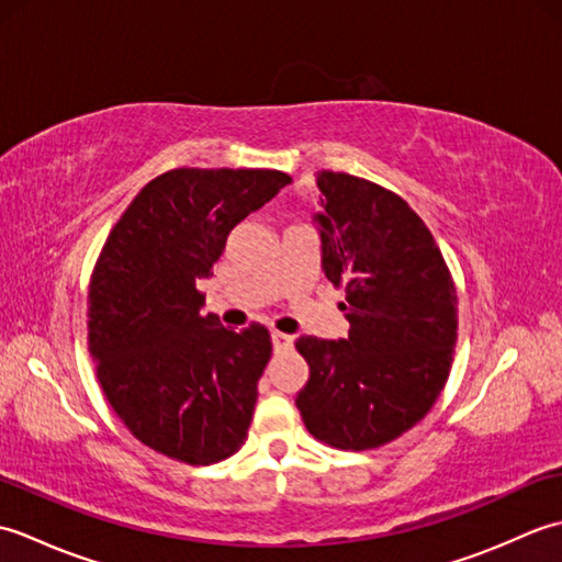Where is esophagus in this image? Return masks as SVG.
Returning <instances> with one entry per match:
<instances>
[{"label": "esophagus", "instance_id": "obj_1", "mask_svg": "<svg viewBox=\"0 0 562 562\" xmlns=\"http://www.w3.org/2000/svg\"><path fill=\"white\" fill-rule=\"evenodd\" d=\"M270 338H272L274 352H288V350H292V345H294V338H292V336H284V333L272 330Z\"/></svg>", "mask_w": 562, "mask_h": 562}]
</instances>
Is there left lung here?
I'll return each instance as SVG.
<instances>
[{"label":"left lung","mask_w":562,"mask_h":562,"mask_svg":"<svg viewBox=\"0 0 562 562\" xmlns=\"http://www.w3.org/2000/svg\"><path fill=\"white\" fill-rule=\"evenodd\" d=\"M321 266L345 290L348 338L302 336L308 381L296 408L336 449H376L408 432L449 379L457 288L408 202L350 173L318 171Z\"/></svg>","instance_id":"obj_1"}]
</instances>
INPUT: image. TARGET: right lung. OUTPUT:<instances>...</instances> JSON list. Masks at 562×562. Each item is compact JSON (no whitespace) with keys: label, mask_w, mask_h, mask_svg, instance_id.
<instances>
[{"label":"right lung","mask_w":562,"mask_h":562,"mask_svg":"<svg viewBox=\"0 0 562 562\" xmlns=\"http://www.w3.org/2000/svg\"><path fill=\"white\" fill-rule=\"evenodd\" d=\"M292 181L272 169H173L130 202L89 284V352L142 445L190 465L241 449L272 342L202 314L226 236Z\"/></svg>","instance_id":"add662e5"}]
</instances>
